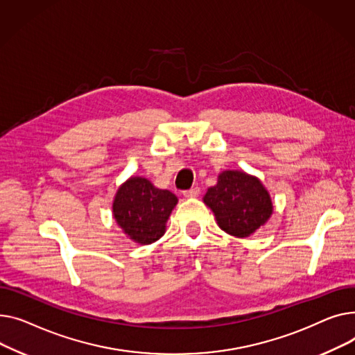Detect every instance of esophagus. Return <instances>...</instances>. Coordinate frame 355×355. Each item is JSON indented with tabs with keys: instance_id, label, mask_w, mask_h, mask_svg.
<instances>
[{
	"instance_id": "34e87169",
	"label": "esophagus",
	"mask_w": 355,
	"mask_h": 355,
	"mask_svg": "<svg viewBox=\"0 0 355 355\" xmlns=\"http://www.w3.org/2000/svg\"><path fill=\"white\" fill-rule=\"evenodd\" d=\"M199 193H200L199 187H198V186H193L192 189L184 191V192H183V196H184V198H196V196H199Z\"/></svg>"
}]
</instances>
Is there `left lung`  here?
<instances>
[{
    "label": "left lung",
    "instance_id": "1",
    "mask_svg": "<svg viewBox=\"0 0 355 355\" xmlns=\"http://www.w3.org/2000/svg\"><path fill=\"white\" fill-rule=\"evenodd\" d=\"M203 202L215 214L222 231L236 238L257 232L274 211L261 180L241 171L222 172L218 183L207 189Z\"/></svg>",
    "mask_w": 355,
    "mask_h": 355
}]
</instances>
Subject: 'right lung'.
Wrapping results in <instances>:
<instances>
[{"mask_svg": "<svg viewBox=\"0 0 355 355\" xmlns=\"http://www.w3.org/2000/svg\"><path fill=\"white\" fill-rule=\"evenodd\" d=\"M178 198L157 189L150 180L133 176L124 182L113 200V216L132 241L149 245L163 236Z\"/></svg>", "mask_w": 355, "mask_h": 355, "instance_id": "right-lung-1", "label": "right lung"}]
</instances>
